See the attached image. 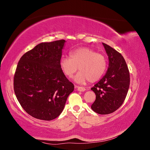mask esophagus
<instances>
[{
    "label": "esophagus",
    "mask_w": 150,
    "mask_h": 150,
    "mask_svg": "<svg viewBox=\"0 0 150 150\" xmlns=\"http://www.w3.org/2000/svg\"><path fill=\"white\" fill-rule=\"evenodd\" d=\"M75 88L78 91H81V92H83L86 90V89L84 87H80V86H75Z\"/></svg>",
    "instance_id": "esophagus-1"
}]
</instances>
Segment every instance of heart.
<instances>
[{
	"label": "heart",
	"mask_w": 150,
	"mask_h": 150,
	"mask_svg": "<svg viewBox=\"0 0 150 150\" xmlns=\"http://www.w3.org/2000/svg\"><path fill=\"white\" fill-rule=\"evenodd\" d=\"M69 56L61 58L60 67L68 78H71L79 67L80 71L74 78L77 83L83 84L88 80L90 82H95L105 72L107 66L106 57L92 49L78 48L72 51Z\"/></svg>",
	"instance_id": "heart-1"
}]
</instances>
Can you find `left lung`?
<instances>
[{"instance_id":"obj_1","label":"left lung","mask_w":150,"mask_h":150,"mask_svg":"<svg viewBox=\"0 0 150 150\" xmlns=\"http://www.w3.org/2000/svg\"><path fill=\"white\" fill-rule=\"evenodd\" d=\"M108 56L106 73L91 90L96 100L91 109L98 114L108 115L117 110L123 103L129 87V72L121 54L103 43Z\"/></svg>"}]
</instances>
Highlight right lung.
<instances>
[{"instance_id": "1", "label": "right lung", "mask_w": 150, "mask_h": 150, "mask_svg": "<svg viewBox=\"0 0 150 150\" xmlns=\"http://www.w3.org/2000/svg\"><path fill=\"white\" fill-rule=\"evenodd\" d=\"M65 40L42 42L25 53L18 62L13 89L24 110L39 120L56 118L64 110L74 86L60 67Z\"/></svg>"}]
</instances>
